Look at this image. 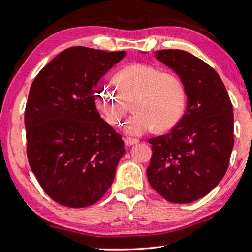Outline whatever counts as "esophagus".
<instances>
[{
    "instance_id": "1",
    "label": "esophagus",
    "mask_w": 252,
    "mask_h": 252,
    "mask_svg": "<svg viewBox=\"0 0 252 252\" xmlns=\"http://www.w3.org/2000/svg\"><path fill=\"white\" fill-rule=\"evenodd\" d=\"M138 142H139V140H138V139H134V138H129V136H127V138H126V139H125V143L126 144L127 147H130V146H133V144L138 143Z\"/></svg>"
}]
</instances>
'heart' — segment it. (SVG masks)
Returning <instances> with one entry per match:
<instances>
[{
  "label": "heart",
  "mask_w": 252,
  "mask_h": 252,
  "mask_svg": "<svg viewBox=\"0 0 252 252\" xmlns=\"http://www.w3.org/2000/svg\"><path fill=\"white\" fill-rule=\"evenodd\" d=\"M117 89L102 85L96 102L109 125L120 126L130 103L135 111L126 123V131L141 135L150 131H165L173 127L185 112L187 93L182 80L159 67L135 63L123 67L114 76Z\"/></svg>",
  "instance_id": "obj_1"
}]
</instances>
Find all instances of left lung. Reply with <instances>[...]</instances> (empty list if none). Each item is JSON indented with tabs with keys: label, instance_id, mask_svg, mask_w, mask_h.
<instances>
[{
	"label": "left lung",
	"instance_id": "obj_1",
	"mask_svg": "<svg viewBox=\"0 0 252 252\" xmlns=\"http://www.w3.org/2000/svg\"><path fill=\"white\" fill-rule=\"evenodd\" d=\"M157 59L180 76L187 110L167 134L149 139L150 186L165 200L190 203L222 180L233 148V110L219 74L181 50H160Z\"/></svg>",
	"mask_w": 252,
	"mask_h": 252
}]
</instances>
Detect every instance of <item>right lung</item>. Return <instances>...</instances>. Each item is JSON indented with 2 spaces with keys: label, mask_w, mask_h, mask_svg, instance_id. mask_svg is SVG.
Here are the masks:
<instances>
[{
  "label": "right lung",
  "mask_w": 252,
  "mask_h": 252,
  "mask_svg": "<svg viewBox=\"0 0 252 252\" xmlns=\"http://www.w3.org/2000/svg\"><path fill=\"white\" fill-rule=\"evenodd\" d=\"M126 51L73 46L34 79L25 108L27 155L44 192L64 207L103 197L125 153L121 134L100 117L96 85Z\"/></svg>",
  "instance_id": "right-lung-1"
}]
</instances>
